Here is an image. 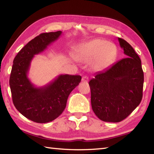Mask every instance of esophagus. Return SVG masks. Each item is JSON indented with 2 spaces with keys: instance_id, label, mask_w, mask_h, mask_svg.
<instances>
[{
  "instance_id": "34e87169",
  "label": "esophagus",
  "mask_w": 154,
  "mask_h": 154,
  "mask_svg": "<svg viewBox=\"0 0 154 154\" xmlns=\"http://www.w3.org/2000/svg\"><path fill=\"white\" fill-rule=\"evenodd\" d=\"M81 81H82L83 83H87L88 81H89V77L87 76H83L82 77V79H81Z\"/></svg>"
}]
</instances>
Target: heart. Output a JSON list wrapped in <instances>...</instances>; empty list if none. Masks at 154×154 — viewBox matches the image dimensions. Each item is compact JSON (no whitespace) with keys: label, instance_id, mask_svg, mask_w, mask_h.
<instances>
[{"label":"heart","instance_id":"obj_1","mask_svg":"<svg viewBox=\"0 0 154 154\" xmlns=\"http://www.w3.org/2000/svg\"><path fill=\"white\" fill-rule=\"evenodd\" d=\"M117 56V48L114 44L103 39H95L85 44L78 53V58L89 61L93 58L92 67L96 70L109 67Z\"/></svg>","mask_w":154,"mask_h":154}]
</instances>
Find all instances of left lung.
Instances as JSON below:
<instances>
[{
    "instance_id": "left-lung-1",
    "label": "left lung",
    "mask_w": 154,
    "mask_h": 154,
    "mask_svg": "<svg viewBox=\"0 0 154 154\" xmlns=\"http://www.w3.org/2000/svg\"><path fill=\"white\" fill-rule=\"evenodd\" d=\"M118 40L126 57L95 74L89 83L92 109L104 122H119L125 119L142 99L141 60L126 41L120 38Z\"/></svg>"
}]
</instances>
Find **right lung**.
Instances as JSON below:
<instances>
[{"mask_svg":"<svg viewBox=\"0 0 154 154\" xmlns=\"http://www.w3.org/2000/svg\"><path fill=\"white\" fill-rule=\"evenodd\" d=\"M61 31L41 34L30 41L15 57L10 77L14 105L23 116L37 123L51 122L63 112L68 97L81 80L80 75H60L43 87H35L28 77L35 55L57 40Z\"/></svg>","mask_w":154,"mask_h":154,"instance_id":"add662e5","label":"right lung"}]
</instances>
